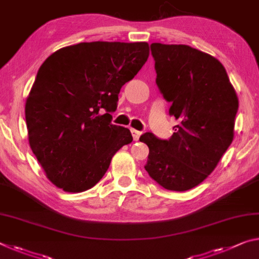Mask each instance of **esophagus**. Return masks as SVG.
<instances>
[{
	"instance_id": "1",
	"label": "esophagus",
	"mask_w": 259,
	"mask_h": 259,
	"mask_svg": "<svg viewBox=\"0 0 259 259\" xmlns=\"http://www.w3.org/2000/svg\"><path fill=\"white\" fill-rule=\"evenodd\" d=\"M130 131H131V135H133L134 141H138V138H139V136H141V134H142L141 131H138L136 129H131Z\"/></svg>"
}]
</instances>
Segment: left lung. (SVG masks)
<instances>
[{
    "label": "left lung",
    "instance_id": "obj_1",
    "mask_svg": "<svg viewBox=\"0 0 259 259\" xmlns=\"http://www.w3.org/2000/svg\"><path fill=\"white\" fill-rule=\"evenodd\" d=\"M155 83L179 121L169 139L151 133L145 169L159 186L186 191L210 175L232 144L239 109L235 90L224 65L187 45H151Z\"/></svg>",
    "mask_w": 259,
    "mask_h": 259
}]
</instances>
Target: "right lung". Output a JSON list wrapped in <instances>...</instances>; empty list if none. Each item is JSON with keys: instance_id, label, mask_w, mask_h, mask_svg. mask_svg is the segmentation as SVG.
I'll use <instances>...</instances> for the list:
<instances>
[{"instance_id": "obj_1", "label": "right lung", "mask_w": 259, "mask_h": 259, "mask_svg": "<svg viewBox=\"0 0 259 259\" xmlns=\"http://www.w3.org/2000/svg\"><path fill=\"white\" fill-rule=\"evenodd\" d=\"M149 57L147 42H80L41 65L25 105L28 141L47 178L68 192L91 189L130 144L112 124L118 93Z\"/></svg>"}]
</instances>
